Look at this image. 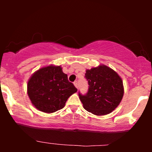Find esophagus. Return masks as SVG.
Masks as SVG:
<instances>
[{
  "label": "esophagus",
  "mask_w": 152,
  "mask_h": 152,
  "mask_svg": "<svg viewBox=\"0 0 152 152\" xmlns=\"http://www.w3.org/2000/svg\"><path fill=\"white\" fill-rule=\"evenodd\" d=\"M73 84H74V85H75V86L77 88H78V84H77V81H75V82H74Z\"/></svg>",
  "instance_id": "obj_1"
}]
</instances>
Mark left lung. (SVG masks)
Masks as SVG:
<instances>
[{
	"label": "left lung",
	"mask_w": 152,
	"mask_h": 152,
	"mask_svg": "<svg viewBox=\"0 0 152 152\" xmlns=\"http://www.w3.org/2000/svg\"><path fill=\"white\" fill-rule=\"evenodd\" d=\"M85 77L88 83L86 95L79 92L83 107L96 115H104L115 109L124 95L123 82L115 71L105 65L86 70Z\"/></svg>",
	"instance_id": "obj_1"
}]
</instances>
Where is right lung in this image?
I'll list each match as a JSON object with an SVG mask.
<instances>
[{"mask_svg":"<svg viewBox=\"0 0 152 152\" xmlns=\"http://www.w3.org/2000/svg\"><path fill=\"white\" fill-rule=\"evenodd\" d=\"M77 91L59 66L40 68L28 82V95L32 104L47 113L63 109L68 97Z\"/></svg>","mask_w":152,"mask_h":152,"instance_id":"1","label":"right lung"}]
</instances>
